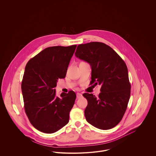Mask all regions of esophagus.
Listing matches in <instances>:
<instances>
[{
  "instance_id": "obj_1",
  "label": "esophagus",
  "mask_w": 156,
  "mask_h": 156,
  "mask_svg": "<svg viewBox=\"0 0 156 156\" xmlns=\"http://www.w3.org/2000/svg\"><path fill=\"white\" fill-rule=\"evenodd\" d=\"M82 97V95L81 94H80V93H77L76 94V98L78 99L81 98Z\"/></svg>"
}]
</instances>
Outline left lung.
<instances>
[{
    "instance_id": "1",
    "label": "left lung",
    "mask_w": 156,
    "mask_h": 156,
    "mask_svg": "<svg viewBox=\"0 0 156 156\" xmlns=\"http://www.w3.org/2000/svg\"><path fill=\"white\" fill-rule=\"evenodd\" d=\"M75 55L90 64L91 84L102 85L98 98L83 94L88 101L84 112L87 121L102 130L114 127L122 119L130 96L125 61L111 47L101 42L78 45Z\"/></svg>"
}]
</instances>
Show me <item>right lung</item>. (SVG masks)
<instances>
[{
	"instance_id": "obj_1",
	"label": "right lung",
	"mask_w": 156,
	"mask_h": 156,
	"mask_svg": "<svg viewBox=\"0 0 156 156\" xmlns=\"http://www.w3.org/2000/svg\"><path fill=\"white\" fill-rule=\"evenodd\" d=\"M76 45L45 48L27 63L22 82L25 112L38 130L54 133L69 122L76 94L70 90L55 97L57 82L65 78Z\"/></svg>"
}]
</instances>
